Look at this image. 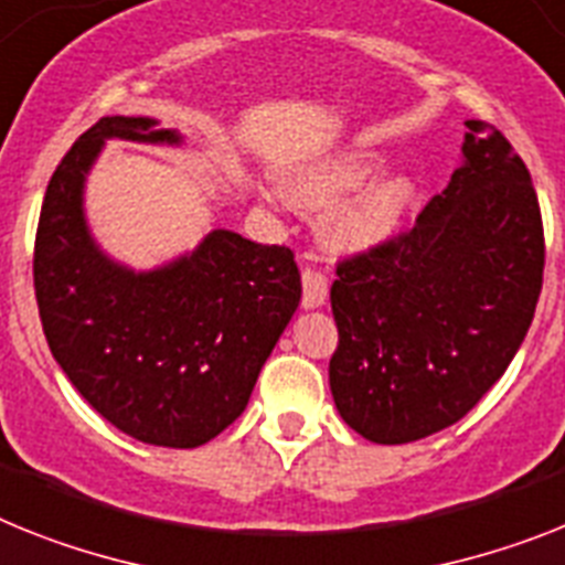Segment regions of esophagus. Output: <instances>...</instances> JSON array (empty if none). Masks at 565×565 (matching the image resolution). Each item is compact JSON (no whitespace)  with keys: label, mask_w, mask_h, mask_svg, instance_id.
<instances>
[{"label":"esophagus","mask_w":565,"mask_h":565,"mask_svg":"<svg viewBox=\"0 0 565 565\" xmlns=\"http://www.w3.org/2000/svg\"><path fill=\"white\" fill-rule=\"evenodd\" d=\"M301 287H305V296H301V307L305 310H319L327 301V278L321 273H316V269H305Z\"/></svg>","instance_id":"1"}]
</instances>
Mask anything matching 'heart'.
I'll use <instances>...</instances> for the list:
<instances>
[{"instance_id": "b5f03b06", "label": "heart", "mask_w": 565, "mask_h": 565, "mask_svg": "<svg viewBox=\"0 0 565 565\" xmlns=\"http://www.w3.org/2000/svg\"><path fill=\"white\" fill-rule=\"evenodd\" d=\"M379 166H382L379 151L344 149L298 166L296 172L284 180V189H287V198L298 206L321 210V206L348 198L359 185L363 186L379 172ZM414 203L416 180L411 174H382L333 212L330 238L344 253H373L399 235Z\"/></svg>"}]
</instances>
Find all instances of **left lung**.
I'll return each mask as SVG.
<instances>
[{"label": "left lung", "mask_w": 565, "mask_h": 565, "mask_svg": "<svg viewBox=\"0 0 565 565\" xmlns=\"http://www.w3.org/2000/svg\"><path fill=\"white\" fill-rule=\"evenodd\" d=\"M451 183L399 241L344 260L330 287L335 411L405 445L448 428L505 373L543 287V221L511 143L466 122Z\"/></svg>", "instance_id": "8db88e82"}]
</instances>
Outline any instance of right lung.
<instances>
[{
    "label": "right lung",
    "mask_w": 565,
    "mask_h": 565,
    "mask_svg": "<svg viewBox=\"0 0 565 565\" xmlns=\"http://www.w3.org/2000/svg\"><path fill=\"white\" fill-rule=\"evenodd\" d=\"M108 140L183 146L154 117H103L49 183L33 287L49 348L88 405L137 443L198 448L244 414L301 301L287 246L212 226L194 249L135 269L94 238L85 186Z\"/></svg>",
    "instance_id": "add662e5"
}]
</instances>
